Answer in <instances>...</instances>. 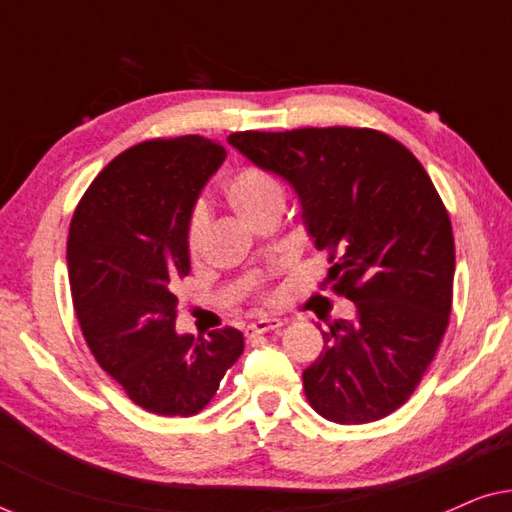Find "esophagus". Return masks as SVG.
<instances>
[{"label": "esophagus", "mask_w": 512, "mask_h": 512, "mask_svg": "<svg viewBox=\"0 0 512 512\" xmlns=\"http://www.w3.org/2000/svg\"><path fill=\"white\" fill-rule=\"evenodd\" d=\"M279 326H282V321H279V319H258L251 326H247V331H244V335H247V338H256V335L277 331Z\"/></svg>", "instance_id": "obj_1"}]
</instances>
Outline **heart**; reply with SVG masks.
Listing matches in <instances>:
<instances>
[{"mask_svg":"<svg viewBox=\"0 0 512 512\" xmlns=\"http://www.w3.org/2000/svg\"><path fill=\"white\" fill-rule=\"evenodd\" d=\"M226 200L244 223H251L268 207L282 205L284 195H282V188H279V184L270 177V174L254 170V167H244V170H240L228 179ZM205 228H207L205 212H202V209H195L186 226V249L193 258L200 256L202 242H205Z\"/></svg>","mask_w":512,"mask_h":512,"instance_id":"obj_1","label":"heart"}]
</instances>
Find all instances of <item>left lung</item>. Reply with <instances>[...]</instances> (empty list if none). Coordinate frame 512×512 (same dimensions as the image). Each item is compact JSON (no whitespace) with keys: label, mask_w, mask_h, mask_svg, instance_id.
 <instances>
[{"label":"left lung","mask_w":512,"mask_h":512,"mask_svg":"<svg viewBox=\"0 0 512 512\" xmlns=\"http://www.w3.org/2000/svg\"><path fill=\"white\" fill-rule=\"evenodd\" d=\"M228 144L291 186L300 219L331 256L324 284L354 319L324 333L303 389L321 417L368 424L408 401L452 310L450 216L419 160L368 128L235 132Z\"/></svg>","instance_id":"left-lung-1"}]
</instances>
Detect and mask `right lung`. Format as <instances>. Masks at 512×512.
Instances as JSON below:
<instances>
[{
	"instance_id": "1",
	"label": "right lung",
	"mask_w": 512,
	"mask_h": 512,
	"mask_svg": "<svg viewBox=\"0 0 512 512\" xmlns=\"http://www.w3.org/2000/svg\"><path fill=\"white\" fill-rule=\"evenodd\" d=\"M226 149L186 135L128 149L97 174L76 207L67 270L90 352L132 401L188 417L212 401L244 338L174 331L177 282L191 272L186 226Z\"/></svg>"
}]
</instances>
